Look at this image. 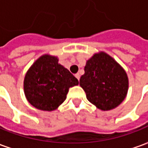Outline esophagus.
<instances>
[{"instance_id":"obj_1","label":"esophagus","mask_w":148,"mask_h":148,"mask_svg":"<svg viewBox=\"0 0 148 148\" xmlns=\"http://www.w3.org/2000/svg\"><path fill=\"white\" fill-rule=\"evenodd\" d=\"M75 77L77 78V79H78V80H79V79H80V74H79V73H78V74H75Z\"/></svg>"}]
</instances>
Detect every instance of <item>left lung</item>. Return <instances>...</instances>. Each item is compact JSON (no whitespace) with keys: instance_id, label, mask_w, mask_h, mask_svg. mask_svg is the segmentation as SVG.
Here are the masks:
<instances>
[{"instance_id":"obj_1","label":"left lung","mask_w":148,"mask_h":148,"mask_svg":"<svg viewBox=\"0 0 148 148\" xmlns=\"http://www.w3.org/2000/svg\"><path fill=\"white\" fill-rule=\"evenodd\" d=\"M79 84L87 99L97 108L109 110L125 98L129 80L124 69L104 52L95 54L87 61Z\"/></svg>"}]
</instances>
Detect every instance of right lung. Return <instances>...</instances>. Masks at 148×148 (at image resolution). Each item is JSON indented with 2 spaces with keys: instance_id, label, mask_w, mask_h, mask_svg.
I'll list each match as a JSON object with an SVG mask.
<instances>
[{
  "instance_id": "right-lung-1",
  "label": "right lung",
  "mask_w": 148,
  "mask_h": 148,
  "mask_svg": "<svg viewBox=\"0 0 148 148\" xmlns=\"http://www.w3.org/2000/svg\"><path fill=\"white\" fill-rule=\"evenodd\" d=\"M78 79L56 57L45 55L35 61L25 75L23 88L28 102L37 109L53 110L64 100L70 87Z\"/></svg>"
}]
</instances>
